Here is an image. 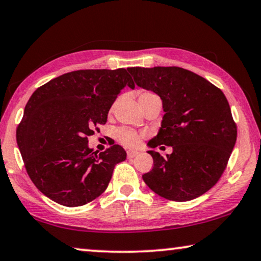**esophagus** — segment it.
Masks as SVG:
<instances>
[{"label":"esophagus","instance_id":"obj_1","mask_svg":"<svg viewBox=\"0 0 261 261\" xmlns=\"http://www.w3.org/2000/svg\"><path fill=\"white\" fill-rule=\"evenodd\" d=\"M139 154V152H137V150H128L127 152V158L128 159H133L135 158Z\"/></svg>","mask_w":261,"mask_h":261}]
</instances>
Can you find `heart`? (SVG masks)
Wrapping results in <instances>:
<instances>
[{
    "instance_id": "b5f03b06",
    "label": "heart",
    "mask_w": 261,
    "mask_h": 261,
    "mask_svg": "<svg viewBox=\"0 0 261 261\" xmlns=\"http://www.w3.org/2000/svg\"><path fill=\"white\" fill-rule=\"evenodd\" d=\"M138 95H139V101H143L146 99H149V97L156 96L154 95L153 93L146 92V90H141V92H139ZM116 139H118V141L120 143H122L123 146L133 148V147H137L139 145L141 137H140V134L133 129H129V128H121V129H119L118 133H116Z\"/></svg>"
}]
</instances>
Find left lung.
I'll list each match as a JSON object with an SVG mask.
<instances>
[{"label": "left lung", "mask_w": 261, "mask_h": 261, "mask_svg": "<svg viewBox=\"0 0 261 261\" xmlns=\"http://www.w3.org/2000/svg\"><path fill=\"white\" fill-rule=\"evenodd\" d=\"M135 84L162 100L165 115L150 148L172 146L164 156L148 150L152 171L142 175L154 193L188 201L206 193L220 179L237 141V124L218 87L180 67H132Z\"/></svg>", "instance_id": "1"}]
</instances>
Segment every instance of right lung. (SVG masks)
<instances>
[{"mask_svg":"<svg viewBox=\"0 0 261 261\" xmlns=\"http://www.w3.org/2000/svg\"><path fill=\"white\" fill-rule=\"evenodd\" d=\"M126 86L135 87L124 68L75 70L30 96L16 141L29 177L53 201L67 207L93 201L108 187L115 165L126 160L119 145L101 153L88 147Z\"/></svg>","mask_w":261,"mask_h":261,"instance_id":"add662e5","label":"right lung"}]
</instances>
